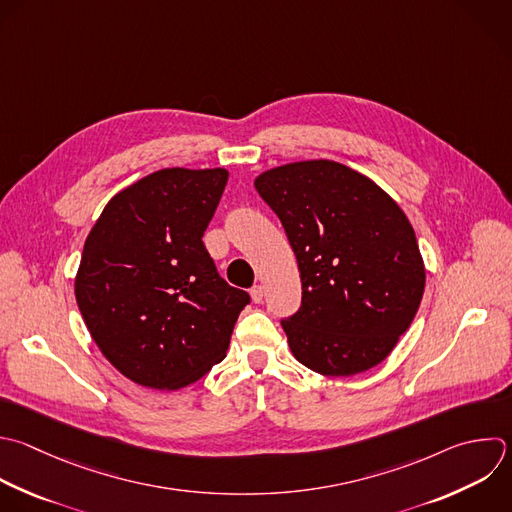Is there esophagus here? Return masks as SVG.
I'll return each mask as SVG.
<instances>
[{"instance_id":"34e87169","label":"esophagus","mask_w":512,"mask_h":512,"mask_svg":"<svg viewBox=\"0 0 512 512\" xmlns=\"http://www.w3.org/2000/svg\"><path fill=\"white\" fill-rule=\"evenodd\" d=\"M250 296H252V300H254L256 304H260V302H262V298H264V290H262V286H260V284L252 286V288H250Z\"/></svg>"}]
</instances>
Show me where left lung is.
<instances>
[{"label":"left lung","instance_id":"8db88e82","mask_svg":"<svg viewBox=\"0 0 512 512\" xmlns=\"http://www.w3.org/2000/svg\"><path fill=\"white\" fill-rule=\"evenodd\" d=\"M254 188L280 218L300 270L302 306L282 320L294 358L324 376L380 364L426 284L406 214L368 176L332 160L270 168Z\"/></svg>","mask_w":512,"mask_h":512}]
</instances>
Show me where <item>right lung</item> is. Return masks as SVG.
Segmentation results:
<instances>
[{
  "label": "right lung",
  "mask_w": 512,
  "mask_h": 512,
  "mask_svg": "<svg viewBox=\"0 0 512 512\" xmlns=\"http://www.w3.org/2000/svg\"><path fill=\"white\" fill-rule=\"evenodd\" d=\"M226 182L224 168L158 170L118 192L86 238L80 312L108 362L140 386L200 380L226 358L250 302L202 242Z\"/></svg>",
  "instance_id": "add662e5"
}]
</instances>
